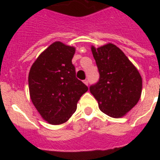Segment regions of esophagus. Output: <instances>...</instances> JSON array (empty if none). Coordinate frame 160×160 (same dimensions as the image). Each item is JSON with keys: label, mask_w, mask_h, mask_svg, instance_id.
Returning a JSON list of instances; mask_svg holds the SVG:
<instances>
[{"label": "esophagus", "mask_w": 160, "mask_h": 160, "mask_svg": "<svg viewBox=\"0 0 160 160\" xmlns=\"http://www.w3.org/2000/svg\"><path fill=\"white\" fill-rule=\"evenodd\" d=\"M83 82H84V83H85V84H86L87 86H88V80H84V81H83Z\"/></svg>", "instance_id": "34e87169"}]
</instances>
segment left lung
I'll list each match as a JSON object with an SVG mask.
<instances>
[{"mask_svg":"<svg viewBox=\"0 0 160 160\" xmlns=\"http://www.w3.org/2000/svg\"><path fill=\"white\" fill-rule=\"evenodd\" d=\"M99 80L90 87L102 112L109 117H123L140 100L142 79L137 68L113 43L91 47Z\"/></svg>","mask_w":160,"mask_h":160,"instance_id":"1","label":"left lung"}]
</instances>
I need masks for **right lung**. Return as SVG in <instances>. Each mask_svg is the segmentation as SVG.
I'll use <instances>...</instances> for the list:
<instances>
[{
	"instance_id": "1",
	"label": "right lung",
	"mask_w": 160,
	"mask_h": 160,
	"mask_svg": "<svg viewBox=\"0 0 160 160\" xmlns=\"http://www.w3.org/2000/svg\"><path fill=\"white\" fill-rule=\"evenodd\" d=\"M75 48L56 41L42 51L28 76L30 97L42 119L58 125L66 122L88 87L75 76L72 63Z\"/></svg>"
}]
</instances>
